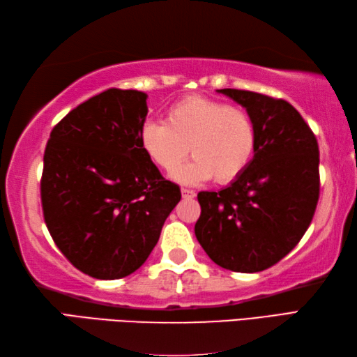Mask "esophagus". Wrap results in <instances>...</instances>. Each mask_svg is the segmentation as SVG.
<instances>
[{"instance_id":"34e87169","label":"esophagus","mask_w":357,"mask_h":357,"mask_svg":"<svg viewBox=\"0 0 357 357\" xmlns=\"http://www.w3.org/2000/svg\"><path fill=\"white\" fill-rule=\"evenodd\" d=\"M181 193H183L184 199H193L196 196V193L193 190H190V188H181Z\"/></svg>"}]
</instances>
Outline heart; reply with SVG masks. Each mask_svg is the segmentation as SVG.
<instances>
[{"instance_id":"b5f03b06","label":"heart","mask_w":357,"mask_h":357,"mask_svg":"<svg viewBox=\"0 0 357 357\" xmlns=\"http://www.w3.org/2000/svg\"><path fill=\"white\" fill-rule=\"evenodd\" d=\"M146 155L165 173H174L190 147L195 156L176 179L201 183L215 176L229 184L252 164L257 130L253 116L241 107L206 96H185L173 102L164 121H147L139 133Z\"/></svg>"}]
</instances>
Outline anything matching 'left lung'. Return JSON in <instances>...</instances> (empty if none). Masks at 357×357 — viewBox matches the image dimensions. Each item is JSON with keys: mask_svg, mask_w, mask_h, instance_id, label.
<instances>
[{"mask_svg": "<svg viewBox=\"0 0 357 357\" xmlns=\"http://www.w3.org/2000/svg\"><path fill=\"white\" fill-rule=\"evenodd\" d=\"M253 116L257 144L242 176L219 192H199L196 239L219 267L256 273L298 245L319 201V146L290 102L221 89Z\"/></svg>", "mask_w": 357, "mask_h": 357, "instance_id": "8db88e82", "label": "left lung"}]
</instances>
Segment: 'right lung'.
Returning a JSON list of instances; mask_svg holds the SVG:
<instances>
[{
    "label": "right lung",
    "mask_w": 357,
    "mask_h": 357,
    "mask_svg": "<svg viewBox=\"0 0 357 357\" xmlns=\"http://www.w3.org/2000/svg\"><path fill=\"white\" fill-rule=\"evenodd\" d=\"M147 95L109 89L53 127L41 204L61 253L96 279H121L146 262L181 199L142 150Z\"/></svg>",
    "instance_id": "obj_1"
}]
</instances>
